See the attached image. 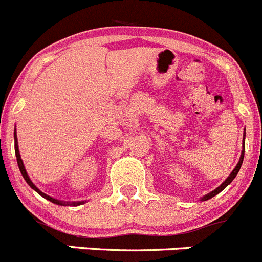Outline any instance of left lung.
<instances>
[{"instance_id": "8db88e82", "label": "left lung", "mask_w": 262, "mask_h": 262, "mask_svg": "<svg viewBox=\"0 0 262 262\" xmlns=\"http://www.w3.org/2000/svg\"><path fill=\"white\" fill-rule=\"evenodd\" d=\"M245 136H246V135H245ZM243 146H245V139H243ZM243 158H245V149H243V151H242L241 159H239L238 164H236V166H235V168H234V170H233V172H231L230 175L228 176V179H226V180L224 181V183L221 184V185L219 186V188H216L215 190L211 191V193L207 194V195H204V196H203V201H207V199H210V198H212V196H215L216 194H219L221 190H224V189H225L226 186H228L229 184H230L231 181L234 180V178H235V176H236V173H238L239 170H241V166H242V163H243Z\"/></svg>"}]
</instances>
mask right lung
Wrapping results in <instances>:
<instances>
[{
  "label": "right lung",
  "mask_w": 262,
  "mask_h": 262,
  "mask_svg": "<svg viewBox=\"0 0 262 262\" xmlns=\"http://www.w3.org/2000/svg\"><path fill=\"white\" fill-rule=\"evenodd\" d=\"M15 154H16V161H17V166H19V170H20L21 175H23L24 180H26L27 183H28V185L31 186L32 189H34V190H36L37 193L39 194V195H42V196H43V198L49 199V201H50V202H52V203H55V204H63V202L58 201V199L51 198V196H49V195H47V194L42 193V191L39 190L38 188H36V185H34V184L32 183V181H31V179H29V176H28V173H27L26 168H24L23 161H21V158H20V153H19V148H17V139H16V134H15ZM73 204H81V202H78V203H73Z\"/></svg>",
  "instance_id": "1"
}]
</instances>
